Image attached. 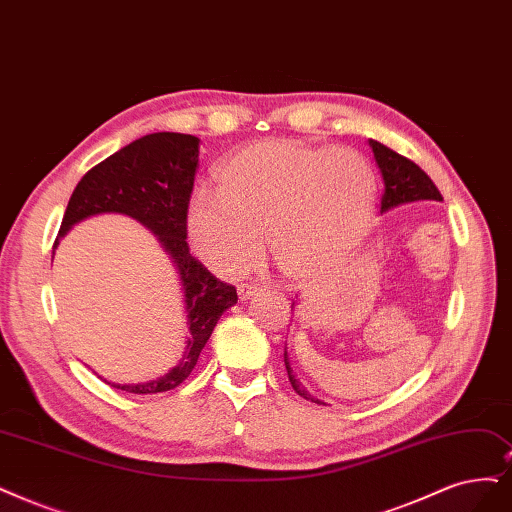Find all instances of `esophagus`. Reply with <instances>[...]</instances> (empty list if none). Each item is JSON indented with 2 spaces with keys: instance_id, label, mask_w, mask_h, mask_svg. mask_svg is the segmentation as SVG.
I'll use <instances>...</instances> for the list:
<instances>
[{
  "instance_id": "1",
  "label": "esophagus",
  "mask_w": 512,
  "mask_h": 512,
  "mask_svg": "<svg viewBox=\"0 0 512 512\" xmlns=\"http://www.w3.org/2000/svg\"><path fill=\"white\" fill-rule=\"evenodd\" d=\"M257 291H259L257 285H240V287H238V297H240L242 301H246V299H251Z\"/></svg>"
}]
</instances>
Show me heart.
Listing matches in <instances>:
<instances>
[{
    "mask_svg": "<svg viewBox=\"0 0 512 512\" xmlns=\"http://www.w3.org/2000/svg\"><path fill=\"white\" fill-rule=\"evenodd\" d=\"M215 192L194 196L185 213L189 242L208 268L223 276L249 270L266 234L282 276L308 282L365 236L377 181L354 151L263 141L219 164Z\"/></svg>",
    "mask_w": 512,
    "mask_h": 512,
    "instance_id": "b5f03b06",
    "label": "heart"
}]
</instances>
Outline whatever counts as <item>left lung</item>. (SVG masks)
Returning a JSON list of instances; mask_svg holds the SVG:
<instances>
[{"mask_svg": "<svg viewBox=\"0 0 512 512\" xmlns=\"http://www.w3.org/2000/svg\"><path fill=\"white\" fill-rule=\"evenodd\" d=\"M371 149H373V156L377 166L382 170V177H384V194H382V213L390 211V208L399 206V204H407V202H418V200H437L441 202L443 196L439 192V187L432 183V179L424 173V170L411 162L409 158L396 154L394 149L386 147L380 141H369ZM293 310V306H291ZM285 365H287V373H289V382L293 386V390L304 396L306 401L318 403V405H325L320 403L318 399L301 386V382H297V377L289 365V356L285 350Z\"/></svg>", "mask_w": 512, "mask_h": 512, "instance_id": "8db88e82", "label": "left lung"}]
</instances>
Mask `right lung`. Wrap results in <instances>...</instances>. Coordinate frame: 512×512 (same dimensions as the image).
Returning a JSON list of instances; mask_svg holds the SVG:
<instances>
[{
    "mask_svg": "<svg viewBox=\"0 0 512 512\" xmlns=\"http://www.w3.org/2000/svg\"><path fill=\"white\" fill-rule=\"evenodd\" d=\"M198 143L200 139L194 135L154 132L132 141L90 168L73 189L54 242V246L59 244L71 227L86 217L122 213L149 227L175 263L185 297L187 350L177 367L158 380L145 384H111L118 390L158 394L183 384L196 367L217 320L238 301L236 289L215 278L192 257L185 240V213L194 189L200 154Z\"/></svg>",
    "mask_w": 512,
    "mask_h": 512,
    "instance_id": "1",
    "label": "right lung"
}]
</instances>
